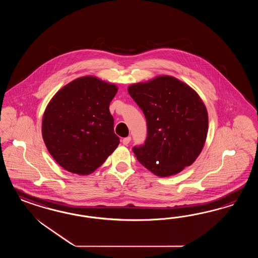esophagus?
I'll list each match as a JSON object with an SVG mask.
<instances>
[{
	"instance_id": "1",
	"label": "esophagus",
	"mask_w": 258,
	"mask_h": 258,
	"mask_svg": "<svg viewBox=\"0 0 258 258\" xmlns=\"http://www.w3.org/2000/svg\"><path fill=\"white\" fill-rule=\"evenodd\" d=\"M132 140V138H131V136H127V137H125L124 138L123 140H122V143L125 145V146H127L128 144H130V142Z\"/></svg>"
}]
</instances>
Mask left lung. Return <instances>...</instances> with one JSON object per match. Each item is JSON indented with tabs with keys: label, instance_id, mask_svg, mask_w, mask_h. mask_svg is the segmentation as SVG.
I'll use <instances>...</instances> for the list:
<instances>
[{
	"label": "left lung",
	"instance_id": "8db88e82",
	"mask_svg": "<svg viewBox=\"0 0 258 258\" xmlns=\"http://www.w3.org/2000/svg\"><path fill=\"white\" fill-rule=\"evenodd\" d=\"M127 92L147 119L146 142L133 149L141 164L159 177L193 164L208 133V113L200 95L169 76L133 84Z\"/></svg>",
	"mask_w": 258,
	"mask_h": 258
}]
</instances>
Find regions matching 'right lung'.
Returning <instances> with one entry per match:
<instances>
[{"mask_svg":"<svg viewBox=\"0 0 258 258\" xmlns=\"http://www.w3.org/2000/svg\"><path fill=\"white\" fill-rule=\"evenodd\" d=\"M117 87L95 77L73 80L53 96L42 118V137L55 162L67 171L89 175L120 143L109 103Z\"/></svg>","mask_w":258,"mask_h":258,"instance_id":"right-lung-1","label":"right lung"}]
</instances>
